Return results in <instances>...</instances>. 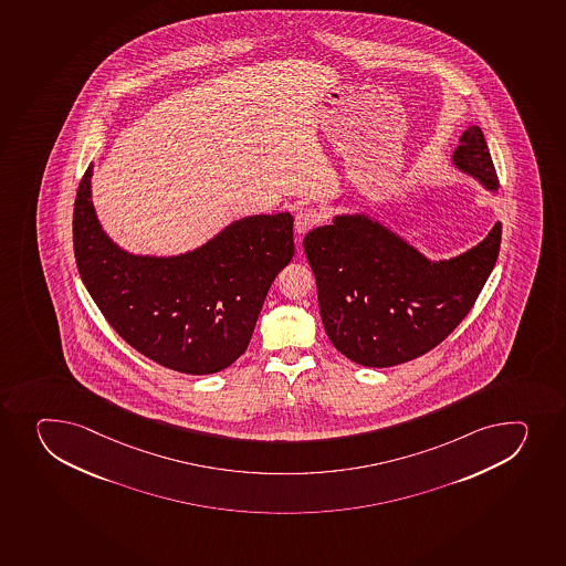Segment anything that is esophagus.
<instances>
[{"instance_id": "obj_1", "label": "esophagus", "mask_w": 566, "mask_h": 566, "mask_svg": "<svg viewBox=\"0 0 566 566\" xmlns=\"http://www.w3.org/2000/svg\"><path fill=\"white\" fill-rule=\"evenodd\" d=\"M319 210L317 208H301L297 213H295V232L298 235L306 234L308 230L314 229L315 224L321 223Z\"/></svg>"}]
</instances>
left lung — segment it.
<instances>
[{
    "instance_id": "left-lung-1",
    "label": "left lung",
    "mask_w": 566,
    "mask_h": 566,
    "mask_svg": "<svg viewBox=\"0 0 566 566\" xmlns=\"http://www.w3.org/2000/svg\"><path fill=\"white\" fill-rule=\"evenodd\" d=\"M452 153L459 171L500 188L488 142L470 125ZM502 223L478 245L431 262L369 213H337L304 235L332 345L365 367H392L437 347L464 319L500 252Z\"/></svg>"
}]
</instances>
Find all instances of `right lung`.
<instances>
[{
    "mask_svg": "<svg viewBox=\"0 0 566 566\" xmlns=\"http://www.w3.org/2000/svg\"><path fill=\"white\" fill-rule=\"evenodd\" d=\"M90 164L73 207L78 274L108 325L146 358L185 375H213L251 342L274 276L292 262L293 216H247L175 256L133 254L103 230Z\"/></svg>",
    "mask_w": 566,
    "mask_h": 566,
    "instance_id": "add662e5",
    "label": "right lung"
}]
</instances>
